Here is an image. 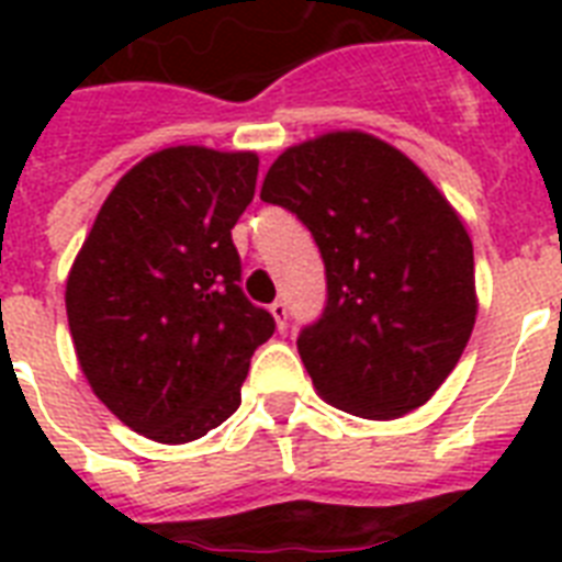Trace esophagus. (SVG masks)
I'll use <instances>...</instances> for the list:
<instances>
[{"mask_svg": "<svg viewBox=\"0 0 562 562\" xmlns=\"http://www.w3.org/2000/svg\"><path fill=\"white\" fill-rule=\"evenodd\" d=\"M271 315H273V321H277V326H280V329H285V317H289V308H285V303H282V300L271 303Z\"/></svg>", "mask_w": 562, "mask_h": 562, "instance_id": "esophagus-1", "label": "esophagus"}]
</instances>
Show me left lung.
Segmentation results:
<instances>
[{
	"instance_id": "1",
	"label": "left lung",
	"mask_w": 562,
	"mask_h": 562,
	"mask_svg": "<svg viewBox=\"0 0 562 562\" xmlns=\"http://www.w3.org/2000/svg\"><path fill=\"white\" fill-rule=\"evenodd\" d=\"M259 198L294 212L324 256V317L297 338L315 391L364 419L426 405L479 315L470 233L446 194L379 136L329 131L285 148Z\"/></svg>"
}]
</instances>
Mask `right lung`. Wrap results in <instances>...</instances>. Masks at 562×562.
<instances>
[{
  "label": "right lung",
  "mask_w": 562,
  "mask_h": 562,
  "mask_svg": "<svg viewBox=\"0 0 562 562\" xmlns=\"http://www.w3.org/2000/svg\"><path fill=\"white\" fill-rule=\"evenodd\" d=\"M256 151L171 145L125 171L66 277L92 393L157 443H192L238 408L273 317L241 294L229 229L254 201Z\"/></svg>",
  "instance_id": "right-lung-1"
}]
</instances>
